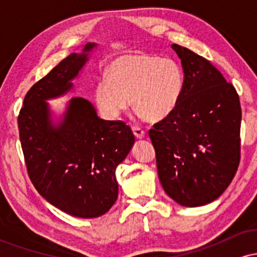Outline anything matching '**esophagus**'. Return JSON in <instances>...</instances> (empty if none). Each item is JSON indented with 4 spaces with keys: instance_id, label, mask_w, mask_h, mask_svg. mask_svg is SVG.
<instances>
[{
    "instance_id": "1",
    "label": "esophagus",
    "mask_w": 257,
    "mask_h": 257,
    "mask_svg": "<svg viewBox=\"0 0 257 257\" xmlns=\"http://www.w3.org/2000/svg\"><path fill=\"white\" fill-rule=\"evenodd\" d=\"M132 129H133V133H134V135L138 139H143L145 137V132H144L141 128H139V126H132Z\"/></svg>"
}]
</instances>
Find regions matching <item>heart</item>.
<instances>
[{
    "label": "heart",
    "instance_id": "obj_1",
    "mask_svg": "<svg viewBox=\"0 0 257 257\" xmlns=\"http://www.w3.org/2000/svg\"><path fill=\"white\" fill-rule=\"evenodd\" d=\"M95 87V102L107 118H117L131 104L149 120L166 118L184 89V72L174 59L134 53L114 59Z\"/></svg>",
    "mask_w": 257,
    "mask_h": 257
}]
</instances>
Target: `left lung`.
Masks as SVG:
<instances>
[{
	"instance_id": "1",
	"label": "left lung",
	"mask_w": 257,
	"mask_h": 257,
	"mask_svg": "<svg viewBox=\"0 0 257 257\" xmlns=\"http://www.w3.org/2000/svg\"><path fill=\"white\" fill-rule=\"evenodd\" d=\"M172 48L181 59L184 89L149 135L166 193L184 206H200L225 192L239 166V96L210 61L179 44Z\"/></svg>"
}]
</instances>
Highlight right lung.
I'll use <instances>...</instances> for the list:
<instances>
[{"label": "right lung", "instance_id": "1", "mask_svg": "<svg viewBox=\"0 0 257 257\" xmlns=\"http://www.w3.org/2000/svg\"><path fill=\"white\" fill-rule=\"evenodd\" d=\"M95 43L71 53L25 95L18 116L19 137L32 185L64 213L91 219L107 213L118 197L116 168L135 138L122 120L99 118L88 100L72 98L63 119L53 124L48 102L72 89V79Z\"/></svg>", "mask_w": 257, "mask_h": 257}]
</instances>
